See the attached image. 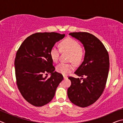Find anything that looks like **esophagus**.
Wrapping results in <instances>:
<instances>
[{
	"mask_svg": "<svg viewBox=\"0 0 123 123\" xmlns=\"http://www.w3.org/2000/svg\"><path fill=\"white\" fill-rule=\"evenodd\" d=\"M63 78H64V79H67L68 78V77L66 75H63Z\"/></svg>",
	"mask_w": 123,
	"mask_h": 123,
	"instance_id": "esophagus-1",
	"label": "esophagus"
}]
</instances>
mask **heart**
<instances>
[{
    "mask_svg": "<svg viewBox=\"0 0 123 123\" xmlns=\"http://www.w3.org/2000/svg\"><path fill=\"white\" fill-rule=\"evenodd\" d=\"M60 48L62 52L67 51L70 54L69 61L76 64L81 63L84 60L85 54L82 50L81 46L78 41L74 39L68 38L62 41L60 44ZM60 50L58 48L53 47L50 50V56L52 61L57 62L59 59ZM74 69L72 63H60L56 67V70L60 74L67 75Z\"/></svg>",
    "mask_w": 123,
    "mask_h": 123,
    "instance_id": "obj_1",
    "label": "heart"
}]
</instances>
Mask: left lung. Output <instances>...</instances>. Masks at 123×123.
<instances>
[{
	"label": "left lung",
	"mask_w": 123,
	"mask_h": 123,
	"mask_svg": "<svg viewBox=\"0 0 123 123\" xmlns=\"http://www.w3.org/2000/svg\"><path fill=\"white\" fill-rule=\"evenodd\" d=\"M69 35L81 42L85 54L84 61L74 72L82 78H68L71 85L68 97L75 105L86 107L94 103L105 88L110 67L109 54L101 42L92 34L79 32Z\"/></svg>",
	"instance_id": "1"
}]
</instances>
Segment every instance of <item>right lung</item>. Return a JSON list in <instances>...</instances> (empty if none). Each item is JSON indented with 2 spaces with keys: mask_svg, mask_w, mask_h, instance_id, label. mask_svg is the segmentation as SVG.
Instances as JSON below:
<instances>
[{
  "mask_svg": "<svg viewBox=\"0 0 123 123\" xmlns=\"http://www.w3.org/2000/svg\"><path fill=\"white\" fill-rule=\"evenodd\" d=\"M64 36L53 32L35 33L27 37L17 51L14 60L17 85L24 98L35 106L49 103L63 79L61 74L55 72L50 50ZM49 73L51 75L48 78Z\"/></svg>",
  "mask_w": 123,
  "mask_h": 123,
  "instance_id": "add662e5",
  "label": "right lung"
}]
</instances>
